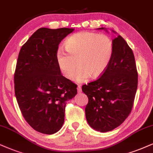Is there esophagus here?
<instances>
[{
  "label": "esophagus",
  "instance_id": "obj_1",
  "mask_svg": "<svg viewBox=\"0 0 153 153\" xmlns=\"http://www.w3.org/2000/svg\"><path fill=\"white\" fill-rule=\"evenodd\" d=\"M77 89H78V92H82V89H81V85H78V88H77Z\"/></svg>",
  "mask_w": 153,
  "mask_h": 153
}]
</instances>
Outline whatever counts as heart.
<instances>
[{
	"instance_id": "1",
	"label": "heart",
	"mask_w": 153,
	"mask_h": 153,
	"mask_svg": "<svg viewBox=\"0 0 153 153\" xmlns=\"http://www.w3.org/2000/svg\"><path fill=\"white\" fill-rule=\"evenodd\" d=\"M65 49L56 51V61L65 78L71 80L77 65V81L100 78L107 70L114 52L113 42L109 36L93 32H82L71 36L65 43Z\"/></svg>"
}]
</instances>
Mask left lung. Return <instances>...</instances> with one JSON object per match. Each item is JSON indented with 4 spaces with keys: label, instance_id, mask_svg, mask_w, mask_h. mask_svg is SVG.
<instances>
[{
    "label": "left lung",
    "instance_id": "1",
    "mask_svg": "<svg viewBox=\"0 0 153 153\" xmlns=\"http://www.w3.org/2000/svg\"><path fill=\"white\" fill-rule=\"evenodd\" d=\"M112 42L114 52L107 70L96 80L82 86L88 97L85 109L87 121L92 128L102 133L117 128L128 117L138 88L132 49L120 35Z\"/></svg>",
    "mask_w": 153,
    "mask_h": 153
}]
</instances>
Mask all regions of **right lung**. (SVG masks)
<instances>
[{
  "label": "right lung",
  "mask_w": 153,
  "mask_h": 153,
  "mask_svg": "<svg viewBox=\"0 0 153 153\" xmlns=\"http://www.w3.org/2000/svg\"><path fill=\"white\" fill-rule=\"evenodd\" d=\"M73 30L39 29L17 58L14 74L17 104L29 125L44 134L61 128L66 102L77 94V85L61 75L56 57L60 42Z\"/></svg>",
  "instance_id": "1"
}]
</instances>
